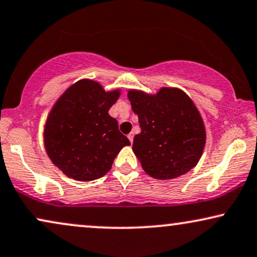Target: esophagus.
<instances>
[{
  "label": "esophagus",
  "mask_w": 257,
  "mask_h": 257,
  "mask_svg": "<svg viewBox=\"0 0 257 257\" xmlns=\"http://www.w3.org/2000/svg\"><path fill=\"white\" fill-rule=\"evenodd\" d=\"M127 138L130 139V143L132 144V143H133V133H130V135L127 136Z\"/></svg>",
  "instance_id": "34e87169"
}]
</instances>
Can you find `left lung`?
Masks as SVG:
<instances>
[{"mask_svg": "<svg viewBox=\"0 0 257 257\" xmlns=\"http://www.w3.org/2000/svg\"><path fill=\"white\" fill-rule=\"evenodd\" d=\"M142 132L133 152L144 171L156 179H172L197 165L205 145V127L192 100L179 88L163 87L157 94L128 91Z\"/></svg>", "mask_w": 257, "mask_h": 257, "instance_id": "left-lung-1", "label": "left lung"}]
</instances>
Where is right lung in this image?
Listing matches in <instances>:
<instances>
[{"label":"right lung","mask_w":257,"mask_h":257,"mask_svg":"<svg viewBox=\"0 0 257 257\" xmlns=\"http://www.w3.org/2000/svg\"><path fill=\"white\" fill-rule=\"evenodd\" d=\"M120 91L106 92L82 79L67 88L49 113L45 148L53 164L69 178L89 182L105 176L119 151L131 144L108 109Z\"/></svg>","instance_id":"1"}]
</instances>
